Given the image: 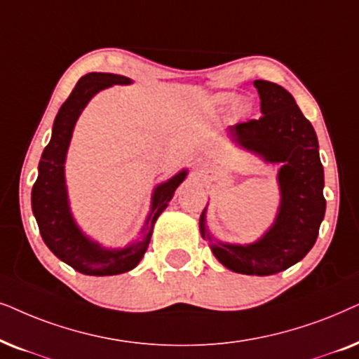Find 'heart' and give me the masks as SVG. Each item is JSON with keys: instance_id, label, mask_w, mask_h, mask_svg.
Returning a JSON list of instances; mask_svg holds the SVG:
<instances>
[{"instance_id": "1", "label": "heart", "mask_w": 359, "mask_h": 359, "mask_svg": "<svg viewBox=\"0 0 359 359\" xmlns=\"http://www.w3.org/2000/svg\"><path fill=\"white\" fill-rule=\"evenodd\" d=\"M222 100L224 103H235L236 102V95L235 93H226V95H223Z\"/></svg>"}]
</instances>
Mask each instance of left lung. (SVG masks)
Returning a JSON list of instances; mask_svg holds the SVG:
<instances>
[{"instance_id": "1", "label": "left lung", "mask_w": 359, "mask_h": 359, "mask_svg": "<svg viewBox=\"0 0 359 359\" xmlns=\"http://www.w3.org/2000/svg\"><path fill=\"white\" fill-rule=\"evenodd\" d=\"M261 98L259 119L228 126V135L241 149L259 156L277 172L280 202L271 228L250 245L215 240L207 228V208L200 217V233L210 241L215 257L229 271L248 276H271L304 259L318 236L327 202L323 165L313 126L292 95L280 85L255 80Z\"/></svg>"}]
</instances>
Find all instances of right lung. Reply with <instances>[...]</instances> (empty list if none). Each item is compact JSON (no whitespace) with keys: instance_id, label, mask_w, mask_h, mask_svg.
Segmentation results:
<instances>
[{"instance_id":"1","label":"right lung","mask_w":359,"mask_h":359,"mask_svg":"<svg viewBox=\"0 0 359 359\" xmlns=\"http://www.w3.org/2000/svg\"><path fill=\"white\" fill-rule=\"evenodd\" d=\"M130 83L133 80L128 76L102 72H92L76 82L70 97L57 113L50 141L39 161V175L32 187V213L42 240L60 261L87 276H116L135 269L149 246L156 219L164 212L174 197L175 189L189 174L187 169H182L169 180L156 185L152 190L151 212L141 229V238L128 246L109 250L85 235L76 224L65 184V159L75 123L98 92L113 85Z\"/></svg>"}]
</instances>
